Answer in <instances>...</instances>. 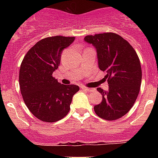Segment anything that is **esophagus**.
Returning <instances> with one entry per match:
<instances>
[{
	"instance_id": "1",
	"label": "esophagus",
	"mask_w": 158,
	"mask_h": 158,
	"mask_svg": "<svg viewBox=\"0 0 158 158\" xmlns=\"http://www.w3.org/2000/svg\"><path fill=\"white\" fill-rule=\"evenodd\" d=\"M82 89L83 90H85V91H88V92H93L94 89H90V88H87V87H82Z\"/></svg>"
}]
</instances>
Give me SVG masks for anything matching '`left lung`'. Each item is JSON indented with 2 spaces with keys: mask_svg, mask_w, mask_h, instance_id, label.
I'll use <instances>...</instances> for the list:
<instances>
[{
  "mask_svg": "<svg viewBox=\"0 0 158 158\" xmlns=\"http://www.w3.org/2000/svg\"><path fill=\"white\" fill-rule=\"evenodd\" d=\"M85 41L96 49L100 70L106 73L108 90L98 88L102 102L94 106L96 114L106 120H116L133 107L139 96L142 68L135 49L120 35L101 33L87 35Z\"/></svg>",
  "mask_w": 158,
  "mask_h": 158,
  "instance_id": "obj_1",
  "label": "left lung"
}]
</instances>
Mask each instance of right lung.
<instances>
[{
	"mask_svg": "<svg viewBox=\"0 0 158 158\" xmlns=\"http://www.w3.org/2000/svg\"><path fill=\"white\" fill-rule=\"evenodd\" d=\"M75 37L52 36L41 40L27 51L19 69V82L29 111L43 122L54 123L69 113L79 86L62 85L52 76L58 68L62 51Z\"/></svg>",
	"mask_w": 158,
	"mask_h": 158,
	"instance_id": "1",
	"label": "right lung"
}]
</instances>
